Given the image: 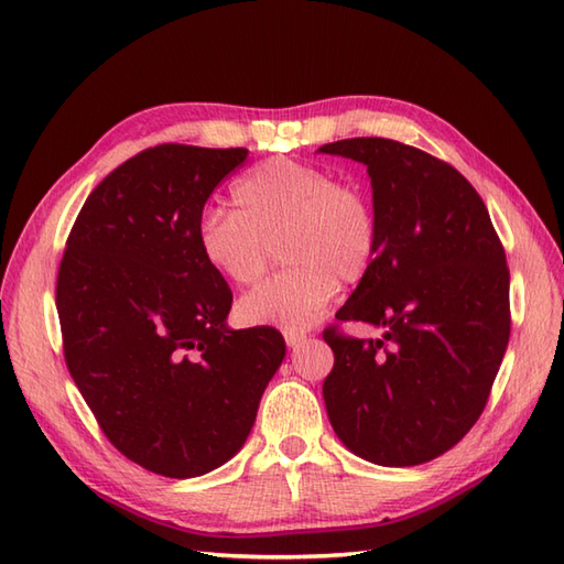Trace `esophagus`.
<instances>
[{
  "label": "esophagus",
  "instance_id": "obj_1",
  "mask_svg": "<svg viewBox=\"0 0 564 564\" xmlns=\"http://www.w3.org/2000/svg\"><path fill=\"white\" fill-rule=\"evenodd\" d=\"M305 341H307L305 334H301V332H285V344H289L291 349H301Z\"/></svg>",
  "mask_w": 564,
  "mask_h": 564
}]
</instances>
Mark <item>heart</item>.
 Returning <instances> with one entry per match:
<instances>
[{
  "label": "heart",
  "instance_id": "obj_1",
  "mask_svg": "<svg viewBox=\"0 0 564 564\" xmlns=\"http://www.w3.org/2000/svg\"><path fill=\"white\" fill-rule=\"evenodd\" d=\"M235 213L196 223L203 263L232 285L257 283L279 247L285 271L239 297L251 327L297 332L325 313L339 283L361 281L378 251V218L361 188L291 158L257 164L232 186Z\"/></svg>",
  "mask_w": 564,
  "mask_h": 564
}]
</instances>
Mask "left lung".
Returning a JSON list of instances; mask_svg holds the SVG:
<instances>
[{"instance_id": "left-lung-1", "label": "left lung", "mask_w": 564, "mask_h": 564, "mask_svg": "<svg viewBox=\"0 0 564 564\" xmlns=\"http://www.w3.org/2000/svg\"><path fill=\"white\" fill-rule=\"evenodd\" d=\"M317 152L366 164L378 218L373 267L337 319L368 322L382 337L325 329L332 429L368 463H429L480 419L505 358V247L480 194L451 164L388 138L337 140Z\"/></svg>"}]
</instances>
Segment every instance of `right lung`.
I'll list each match as a JSON object with an SVG mask.
<instances>
[{"label": "right lung", "mask_w": 564, "mask_h": 564, "mask_svg": "<svg viewBox=\"0 0 564 564\" xmlns=\"http://www.w3.org/2000/svg\"><path fill=\"white\" fill-rule=\"evenodd\" d=\"M247 154L142 150L91 191L59 261L72 380L128 460L176 480L245 446L285 356L273 327H227L232 291L196 247L203 206Z\"/></svg>", "instance_id": "add662e5"}]
</instances>
